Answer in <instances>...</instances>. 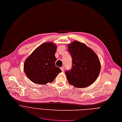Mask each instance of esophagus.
<instances>
[{
  "instance_id": "obj_1",
  "label": "esophagus",
  "mask_w": 122,
  "mask_h": 122,
  "mask_svg": "<svg viewBox=\"0 0 122 122\" xmlns=\"http://www.w3.org/2000/svg\"><path fill=\"white\" fill-rule=\"evenodd\" d=\"M61 71L62 72L64 71V67H63V66L61 67Z\"/></svg>"
}]
</instances>
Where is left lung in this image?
I'll return each instance as SVG.
<instances>
[{
    "label": "left lung",
    "instance_id": "left-lung-1",
    "mask_svg": "<svg viewBox=\"0 0 122 122\" xmlns=\"http://www.w3.org/2000/svg\"><path fill=\"white\" fill-rule=\"evenodd\" d=\"M72 58V68L65 71L69 83L78 88L93 84L101 71V63L95 52L86 44L75 41L68 45Z\"/></svg>",
    "mask_w": 122,
    "mask_h": 122
}]
</instances>
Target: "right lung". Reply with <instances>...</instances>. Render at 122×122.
Returning a JSON list of instances; mask_svg holds the SVG:
<instances>
[{
	"label": "right lung",
	"instance_id": "add662e5",
	"mask_svg": "<svg viewBox=\"0 0 122 122\" xmlns=\"http://www.w3.org/2000/svg\"><path fill=\"white\" fill-rule=\"evenodd\" d=\"M56 50V44L52 42L44 43L26 59L24 71L32 82L42 85L51 83L61 72V69L55 66Z\"/></svg>",
	"mask_w": 122,
	"mask_h": 122
}]
</instances>
